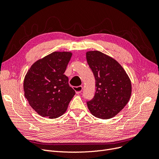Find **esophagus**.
<instances>
[{
    "label": "esophagus",
    "mask_w": 159,
    "mask_h": 159,
    "mask_svg": "<svg viewBox=\"0 0 159 159\" xmlns=\"http://www.w3.org/2000/svg\"><path fill=\"white\" fill-rule=\"evenodd\" d=\"M74 89L75 91V93L77 94H80L82 91L83 88L82 86H78V87H74Z\"/></svg>",
    "instance_id": "obj_1"
}]
</instances>
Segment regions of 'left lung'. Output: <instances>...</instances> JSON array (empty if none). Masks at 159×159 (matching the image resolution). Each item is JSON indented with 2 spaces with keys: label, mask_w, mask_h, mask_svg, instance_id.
<instances>
[{
  "label": "left lung",
  "mask_w": 159,
  "mask_h": 159,
  "mask_svg": "<svg viewBox=\"0 0 159 159\" xmlns=\"http://www.w3.org/2000/svg\"><path fill=\"white\" fill-rule=\"evenodd\" d=\"M86 59L95 78L93 99L87 102L95 117L111 119L127 104L132 92L131 81L117 61L99 51L86 52Z\"/></svg>",
  "instance_id": "1"
}]
</instances>
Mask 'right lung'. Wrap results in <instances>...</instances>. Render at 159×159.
<instances>
[{
  "label": "right lung",
  "mask_w": 159,
  "mask_h": 159,
  "mask_svg": "<svg viewBox=\"0 0 159 159\" xmlns=\"http://www.w3.org/2000/svg\"><path fill=\"white\" fill-rule=\"evenodd\" d=\"M71 56L70 52H52L35 61L25 77V98L32 108L43 117H60L75 93L64 75Z\"/></svg>",
  "instance_id": "1"
}]
</instances>
